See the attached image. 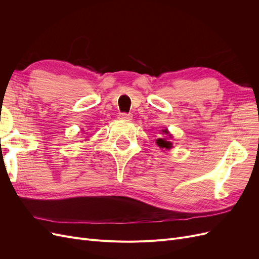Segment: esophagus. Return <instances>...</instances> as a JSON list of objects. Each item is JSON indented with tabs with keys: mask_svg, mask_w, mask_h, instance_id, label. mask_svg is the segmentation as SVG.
I'll return each instance as SVG.
<instances>
[{
	"mask_svg": "<svg viewBox=\"0 0 259 259\" xmlns=\"http://www.w3.org/2000/svg\"><path fill=\"white\" fill-rule=\"evenodd\" d=\"M132 117H133V114H131V113H125V112H123V113H120V114H119V119L124 120V121H131Z\"/></svg>",
	"mask_w": 259,
	"mask_h": 259,
	"instance_id": "34e87169",
	"label": "esophagus"
}]
</instances>
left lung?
<instances>
[{"label": "left lung", "instance_id": "left-lung-1", "mask_svg": "<svg viewBox=\"0 0 259 259\" xmlns=\"http://www.w3.org/2000/svg\"><path fill=\"white\" fill-rule=\"evenodd\" d=\"M163 135H165L163 138H158L156 139V145H158L161 149H170L173 148V144H171L169 140L171 138V135L169 134V132L167 130H162Z\"/></svg>", "mask_w": 259, "mask_h": 259}]
</instances>
